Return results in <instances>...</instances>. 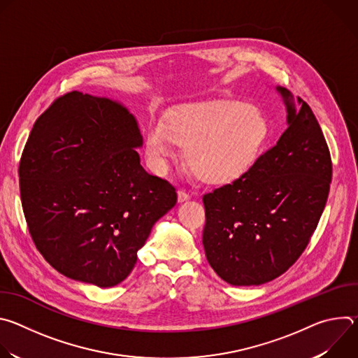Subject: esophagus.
Listing matches in <instances>:
<instances>
[{"mask_svg": "<svg viewBox=\"0 0 358 358\" xmlns=\"http://www.w3.org/2000/svg\"><path fill=\"white\" fill-rule=\"evenodd\" d=\"M177 196H178V202H185V201L189 199V195L185 191H182V189H180L177 192Z\"/></svg>", "mask_w": 358, "mask_h": 358, "instance_id": "1", "label": "esophagus"}]
</instances>
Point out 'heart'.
Listing matches in <instances>:
<instances>
[{
	"mask_svg": "<svg viewBox=\"0 0 358 358\" xmlns=\"http://www.w3.org/2000/svg\"><path fill=\"white\" fill-rule=\"evenodd\" d=\"M265 113L241 101H222L171 112L166 123L152 122L145 134V152L152 167L163 171L177 143L184 160L199 180L224 184L245 174L259 159L269 140Z\"/></svg>",
	"mask_w": 358,
	"mask_h": 358,
	"instance_id": "b5f03b06",
	"label": "heart"
}]
</instances>
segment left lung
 Returning <instances> with one entry per match:
<instances>
[{"label":"left lung","mask_w":358,"mask_h":358,"mask_svg":"<svg viewBox=\"0 0 358 358\" xmlns=\"http://www.w3.org/2000/svg\"><path fill=\"white\" fill-rule=\"evenodd\" d=\"M287 129L231 184L202 196V245L217 275L234 286L271 282L308 246L326 207L330 151L310 106L278 86Z\"/></svg>","instance_id":"1"}]
</instances>
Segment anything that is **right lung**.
<instances>
[{"label":"right lung","mask_w":358,"mask_h":358,"mask_svg":"<svg viewBox=\"0 0 358 358\" xmlns=\"http://www.w3.org/2000/svg\"><path fill=\"white\" fill-rule=\"evenodd\" d=\"M141 145L136 117L108 97L69 92L35 122L20 162L21 202L36 249L59 273L119 285L176 206V188L141 167Z\"/></svg>","instance_id":"obj_1"}]
</instances>
